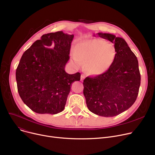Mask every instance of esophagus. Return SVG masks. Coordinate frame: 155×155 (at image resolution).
Listing matches in <instances>:
<instances>
[{
    "label": "esophagus",
    "instance_id": "34e87169",
    "mask_svg": "<svg viewBox=\"0 0 155 155\" xmlns=\"http://www.w3.org/2000/svg\"><path fill=\"white\" fill-rule=\"evenodd\" d=\"M85 75H84V74H82V75H81V78H80V79H81V80H84V79L85 78Z\"/></svg>",
    "mask_w": 155,
    "mask_h": 155
}]
</instances>
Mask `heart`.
<instances>
[{"mask_svg": "<svg viewBox=\"0 0 155 155\" xmlns=\"http://www.w3.org/2000/svg\"><path fill=\"white\" fill-rule=\"evenodd\" d=\"M71 56L77 67L84 63L88 73L99 75L110 68L115 59L116 50L112 44L101 39H93L80 41Z\"/></svg>", "mask_w": 155, "mask_h": 155, "instance_id": "1", "label": "heart"}]
</instances>
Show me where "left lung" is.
Returning <instances> with one entry per match:
<instances>
[{"label": "left lung", "mask_w": 155, "mask_h": 155, "mask_svg": "<svg viewBox=\"0 0 155 155\" xmlns=\"http://www.w3.org/2000/svg\"><path fill=\"white\" fill-rule=\"evenodd\" d=\"M114 44L116 56L102 74L84 80V95L88 109L100 116L114 117L127 110L136 101L141 84L137 57L122 38L97 33Z\"/></svg>", "instance_id": "1"}]
</instances>
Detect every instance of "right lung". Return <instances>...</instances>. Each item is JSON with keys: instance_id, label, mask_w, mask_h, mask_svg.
I'll list each match as a JSON object with an SVG mask.
<instances>
[{"instance_id": "1", "label": "right lung", "mask_w": 155, "mask_h": 155, "mask_svg": "<svg viewBox=\"0 0 155 155\" xmlns=\"http://www.w3.org/2000/svg\"><path fill=\"white\" fill-rule=\"evenodd\" d=\"M73 38L63 31L45 34L23 53L15 78L22 101L32 111L56 114L64 109L71 84L80 80L79 72L64 70Z\"/></svg>"}]
</instances>
